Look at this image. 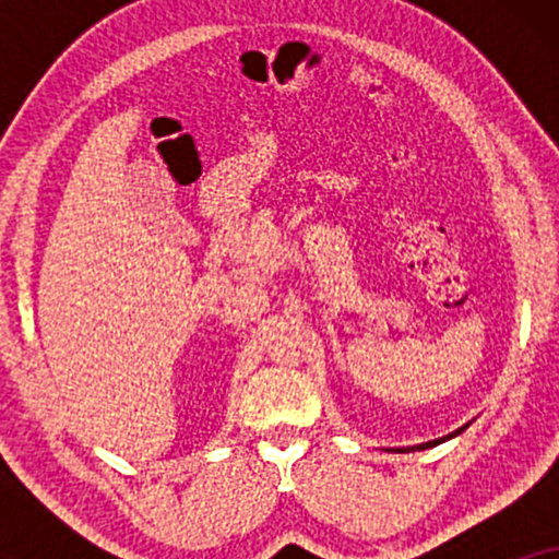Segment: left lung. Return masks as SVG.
<instances>
[{"label": "left lung", "instance_id": "1", "mask_svg": "<svg viewBox=\"0 0 559 559\" xmlns=\"http://www.w3.org/2000/svg\"><path fill=\"white\" fill-rule=\"evenodd\" d=\"M465 430V427H461V430H457V432H463ZM457 432H453V435H457ZM448 438H450V435H448ZM438 442L440 440H435V442H425V445H419V450H425V448H432V445H438Z\"/></svg>", "mask_w": 559, "mask_h": 559}]
</instances>
